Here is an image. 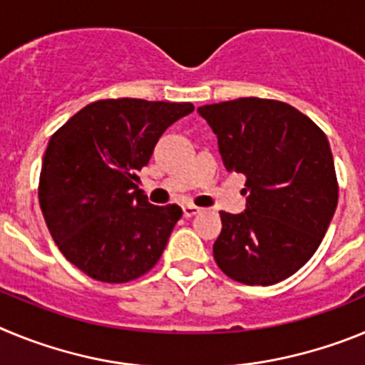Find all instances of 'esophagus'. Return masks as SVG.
<instances>
[{
    "mask_svg": "<svg viewBox=\"0 0 365 365\" xmlns=\"http://www.w3.org/2000/svg\"><path fill=\"white\" fill-rule=\"evenodd\" d=\"M199 212H201V208H197V206H193V205L182 206V214H185V217H193V215L199 214Z\"/></svg>",
    "mask_w": 365,
    "mask_h": 365,
    "instance_id": "obj_1",
    "label": "esophagus"
}]
</instances>
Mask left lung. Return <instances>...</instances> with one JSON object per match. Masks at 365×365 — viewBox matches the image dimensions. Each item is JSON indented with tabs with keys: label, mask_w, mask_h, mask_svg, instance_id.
<instances>
[{
	"label": "left lung",
	"mask_w": 365,
	"mask_h": 365,
	"mask_svg": "<svg viewBox=\"0 0 365 365\" xmlns=\"http://www.w3.org/2000/svg\"><path fill=\"white\" fill-rule=\"evenodd\" d=\"M228 172L247 177L241 214L221 212L214 257L228 278L274 285L320 247L338 205V182L324 131L292 106L248 98L197 108Z\"/></svg>",
	"instance_id": "obj_1"
}]
</instances>
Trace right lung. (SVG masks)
I'll use <instances>...</instances> for the list:
<instances>
[{
  "instance_id": "right-lung-1",
  "label": "right lung",
  "mask_w": 365,
  "mask_h": 365,
  "mask_svg": "<svg viewBox=\"0 0 365 365\" xmlns=\"http://www.w3.org/2000/svg\"><path fill=\"white\" fill-rule=\"evenodd\" d=\"M192 111L190 102L98 100L51 137L38 188L41 212L60 252L89 278L131 282L160 259L182 210L151 205L137 172L160 135Z\"/></svg>"
}]
</instances>
